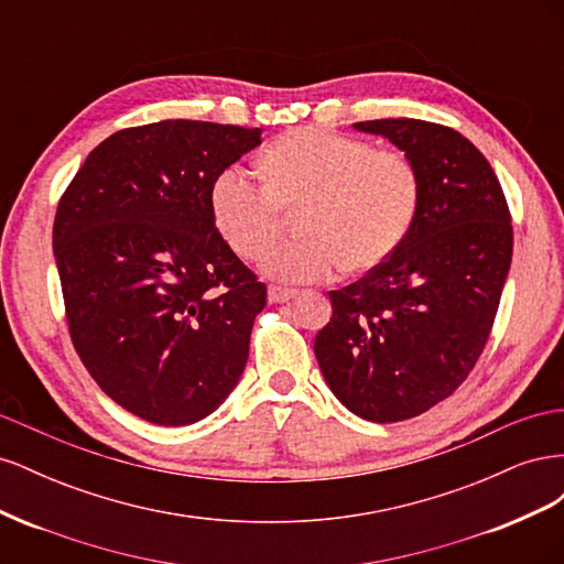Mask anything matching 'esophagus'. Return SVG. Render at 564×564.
Masks as SVG:
<instances>
[{"instance_id":"1","label":"esophagus","mask_w":564,"mask_h":564,"mask_svg":"<svg viewBox=\"0 0 564 564\" xmlns=\"http://www.w3.org/2000/svg\"><path fill=\"white\" fill-rule=\"evenodd\" d=\"M296 289H286V286H278V284H270L268 286V301L270 303H286L296 299Z\"/></svg>"}]
</instances>
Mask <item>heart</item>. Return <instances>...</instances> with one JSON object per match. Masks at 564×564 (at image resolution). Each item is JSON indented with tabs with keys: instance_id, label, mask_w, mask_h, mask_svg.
Returning a JSON list of instances; mask_svg holds the SVG:
<instances>
[{
	"instance_id": "heart-1",
	"label": "heart",
	"mask_w": 564,
	"mask_h": 564,
	"mask_svg": "<svg viewBox=\"0 0 564 564\" xmlns=\"http://www.w3.org/2000/svg\"><path fill=\"white\" fill-rule=\"evenodd\" d=\"M263 183L242 166H226L209 193L212 218L226 245L256 259L299 212L303 237L270 247L261 268L282 282H322L344 265L367 272L381 265L412 228L421 183L416 166L390 148L352 135L303 127L261 155Z\"/></svg>"
}]
</instances>
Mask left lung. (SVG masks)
<instances>
[{"label":"left lung","mask_w":564,"mask_h":564,"mask_svg":"<svg viewBox=\"0 0 564 564\" xmlns=\"http://www.w3.org/2000/svg\"><path fill=\"white\" fill-rule=\"evenodd\" d=\"M416 166L419 212L402 245L362 280L329 292L315 357L338 402L373 423L429 412L482 355L513 259L494 169L458 131L423 119L352 124Z\"/></svg>","instance_id":"obj_1"}]
</instances>
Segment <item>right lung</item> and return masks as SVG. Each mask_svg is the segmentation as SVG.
Segmentation results:
<instances>
[{
  "label": "right lung",
  "mask_w": 564,
  "mask_h": 564,
  "mask_svg": "<svg viewBox=\"0 0 564 564\" xmlns=\"http://www.w3.org/2000/svg\"><path fill=\"white\" fill-rule=\"evenodd\" d=\"M261 129L164 119L112 133L58 202L54 256L79 360L158 425L209 416L240 381L265 284L216 230L214 178Z\"/></svg>",
  "instance_id": "obj_1"
}]
</instances>
